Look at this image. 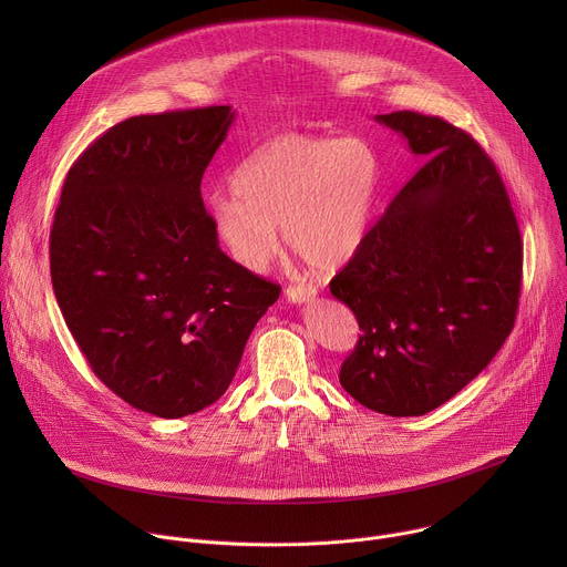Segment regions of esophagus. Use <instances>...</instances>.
<instances>
[{
  "label": "esophagus",
  "instance_id": "34e87169",
  "mask_svg": "<svg viewBox=\"0 0 567 567\" xmlns=\"http://www.w3.org/2000/svg\"><path fill=\"white\" fill-rule=\"evenodd\" d=\"M285 296H287L289 302L302 305V302H309L311 298H316V289L313 287H305V285H289L285 289Z\"/></svg>",
  "mask_w": 567,
  "mask_h": 567
}]
</instances>
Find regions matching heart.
Returning a JSON list of instances; mask_svg holds the SVG:
<instances>
[{
    "label": "heart",
    "instance_id": "obj_1",
    "mask_svg": "<svg viewBox=\"0 0 567 567\" xmlns=\"http://www.w3.org/2000/svg\"><path fill=\"white\" fill-rule=\"evenodd\" d=\"M381 184L377 150L359 136L287 132L256 147L230 177V195L208 204L226 254L249 271L285 245L313 269L346 267L370 228Z\"/></svg>",
    "mask_w": 567,
    "mask_h": 567
}]
</instances>
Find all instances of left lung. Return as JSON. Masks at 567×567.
Instances as JSON below:
<instances>
[{
    "instance_id": "left-lung-1",
    "label": "left lung",
    "mask_w": 567,
    "mask_h": 567,
    "mask_svg": "<svg viewBox=\"0 0 567 567\" xmlns=\"http://www.w3.org/2000/svg\"><path fill=\"white\" fill-rule=\"evenodd\" d=\"M426 158L330 291L359 320L341 385L365 409L420 417L475 379L514 330L523 241L494 161L440 116H374Z\"/></svg>"
}]
</instances>
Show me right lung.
Here are the masks:
<instances>
[{
  "instance_id": "add662e5",
  "label": "right lung",
  "mask_w": 567,
  "mask_h": 567,
  "mask_svg": "<svg viewBox=\"0 0 567 567\" xmlns=\"http://www.w3.org/2000/svg\"><path fill=\"white\" fill-rule=\"evenodd\" d=\"M228 105L132 116L78 156L55 208L51 282L80 352L130 406L215 403L280 287L233 262L202 202Z\"/></svg>"
}]
</instances>
